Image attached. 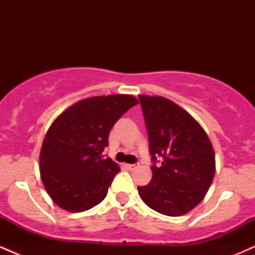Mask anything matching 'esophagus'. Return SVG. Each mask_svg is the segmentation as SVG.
<instances>
[{
	"mask_svg": "<svg viewBox=\"0 0 255 255\" xmlns=\"http://www.w3.org/2000/svg\"><path fill=\"white\" fill-rule=\"evenodd\" d=\"M127 168L129 169V170H135V169L139 168V164H137V163H135V164H128Z\"/></svg>",
	"mask_w": 255,
	"mask_h": 255,
	"instance_id": "1",
	"label": "esophagus"
}]
</instances>
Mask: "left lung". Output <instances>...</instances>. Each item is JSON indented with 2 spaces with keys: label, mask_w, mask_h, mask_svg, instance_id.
I'll list each match as a JSON object with an SVG mask.
<instances>
[{
  "label": "left lung",
  "mask_w": 255,
  "mask_h": 255,
  "mask_svg": "<svg viewBox=\"0 0 255 255\" xmlns=\"http://www.w3.org/2000/svg\"><path fill=\"white\" fill-rule=\"evenodd\" d=\"M150 141L152 180L137 187L140 198L154 211L177 217L205 198L216 171L215 151L194 119L164 97L140 95ZM161 164L157 167L156 158Z\"/></svg>",
  "instance_id": "left-lung-1"
}]
</instances>
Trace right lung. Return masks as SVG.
<instances>
[{"mask_svg": "<svg viewBox=\"0 0 255 255\" xmlns=\"http://www.w3.org/2000/svg\"><path fill=\"white\" fill-rule=\"evenodd\" d=\"M137 104L130 95L79 101L52 122L39 154L40 177L61 209L83 212L107 197L119 165L102 157L116 121Z\"/></svg>", "mask_w": 255, "mask_h": 255, "instance_id": "1", "label": "right lung"}]
</instances>
